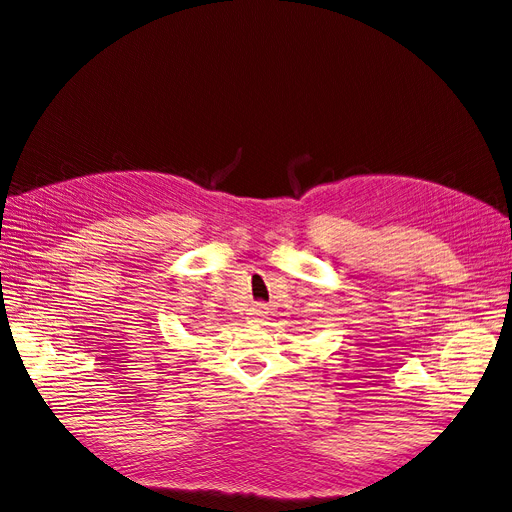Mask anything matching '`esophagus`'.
I'll return each instance as SVG.
<instances>
[{"label":"esophagus","mask_w":512,"mask_h":512,"mask_svg":"<svg viewBox=\"0 0 512 512\" xmlns=\"http://www.w3.org/2000/svg\"><path fill=\"white\" fill-rule=\"evenodd\" d=\"M248 316L255 318V320L266 318V316H268V305H266V303H255V305L251 307V313H248Z\"/></svg>","instance_id":"1"}]
</instances>
